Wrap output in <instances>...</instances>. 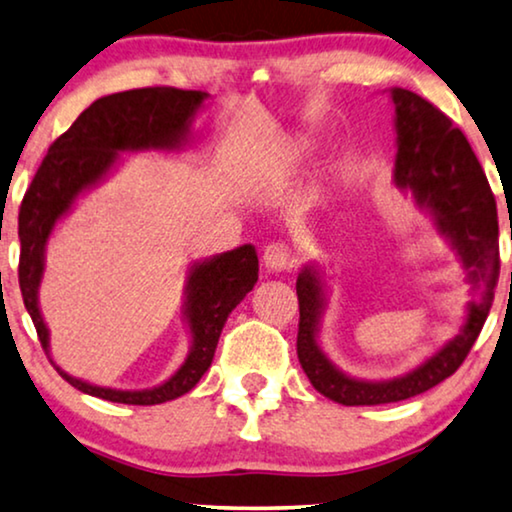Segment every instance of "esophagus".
<instances>
[{
    "mask_svg": "<svg viewBox=\"0 0 512 512\" xmlns=\"http://www.w3.org/2000/svg\"><path fill=\"white\" fill-rule=\"evenodd\" d=\"M293 251L289 244L284 242H272L265 247L263 251V265L268 268L270 272H286L293 268Z\"/></svg>",
    "mask_w": 512,
    "mask_h": 512,
    "instance_id": "34e87169",
    "label": "esophagus"
}]
</instances>
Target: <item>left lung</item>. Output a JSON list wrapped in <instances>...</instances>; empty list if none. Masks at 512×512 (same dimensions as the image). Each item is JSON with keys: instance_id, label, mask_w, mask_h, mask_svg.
<instances>
[{"instance_id": "1", "label": "left lung", "mask_w": 512, "mask_h": 512, "mask_svg": "<svg viewBox=\"0 0 512 512\" xmlns=\"http://www.w3.org/2000/svg\"><path fill=\"white\" fill-rule=\"evenodd\" d=\"M394 104V184L429 216L433 230L450 244L471 286L464 324L443 347L408 373L389 380H363L345 373L321 349L319 333L328 310L326 270L319 261L300 270L298 359L312 387L342 405H382L424 394L447 380L471 352L485 326L499 279V219L492 188L464 132L443 111L405 88H389Z\"/></svg>"}]
</instances>
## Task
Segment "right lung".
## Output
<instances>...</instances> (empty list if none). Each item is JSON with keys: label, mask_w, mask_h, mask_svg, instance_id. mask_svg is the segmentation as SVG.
Instances as JSON below:
<instances>
[{"label": "right lung", "mask_w": 512, "mask_h": 512, "mask_svg": "<svg viewBox=\"0 0 512 512\" xmlns=\"http://www.w3.org/2000/svg\"><path fill=\"white\" fill-rule=\"evenodd\" d=\"M209 93L179 88H137L104 95L76 118L48 149L34 174L18 214L20 291L37 328L41 347L55 370L88 396L125 405H158L191 391L212 366L228 314L258 282L254 244H242L193 261L184 282V317L191 347L181 366L156 387L116 389L69 375L53 361L51 331L39 307V286L46 272V247L62 219L74 212L83 195L104 184L123 156L142 151L181 153L193 142V121L209 102Z\"/></svg>", "instance_id": "obj_1"}]
</instances>
